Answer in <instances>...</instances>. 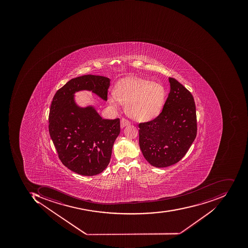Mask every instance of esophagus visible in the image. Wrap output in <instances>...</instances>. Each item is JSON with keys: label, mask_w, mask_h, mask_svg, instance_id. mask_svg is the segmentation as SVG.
<instances>
[{"label": "esophagus", "mask_w": 248, "mask_h": 248, "mask_svg": "<svg viewBox=\"0 0 248 248\" xmlns=\"http://www.w3.org/2000/svg\"><path fill=\"white\" fill-rule=\"evenodd\" d=\"M130 124V121H128L126 118H123L122 120H121V126H122V128L124 127L126 125Z\"/></svg>", "instance_id": "obj_1"}]
</instances>
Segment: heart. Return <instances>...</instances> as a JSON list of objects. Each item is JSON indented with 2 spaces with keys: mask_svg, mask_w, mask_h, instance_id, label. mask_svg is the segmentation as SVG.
<instances>
[{
  "mask_svg": "<svg viewBox=\"0 0 248 248\" xmlns=\"http://www.w3.org/2000/svg\"><path fill=\"white\" fill-rule=\"evenodd\" d=\"M165 97L162 85L141 78H129L118 83L116 93L108 97V102L118 107L126 104L128 115L136 121L146 122L160 112Z\"/></svg>",
  "mask_w": 248,
  "mask_h": 248,
  "instance_id": "b5f03b06",
  "label": "heart"
}]
</instances>
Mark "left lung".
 Listing matches in <instances>:
<instances>
[{
	"mask_svg": "<svg viewBox=\"0 0 248 248\" xmlns=\"http://www.w3.org/2000/svg\"><path fill=\"white\" fill-rule=\"evenodd\" d=\"M169 79L170 93L162 112L152 120L139 124L141 152L156 168L169 167L181 160L198 130L192 94L175 78Z\"/></svg>",
	"mask_w": 248,
	"mask_h": 248,
	"instance_id": "1",
	"label": "left lung"
}]
</instances>
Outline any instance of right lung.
I'll return each instance as SVG.
<instances>
[{
  "label": "right lung",
  "mask_w": 248,
  "mask_h": 248,
  "mask_svg": "<svg viewBox=\"0 0 248 248\" xmlns=\"http://www.w3.org/2000/svg\"><path fill=\"white\" fill-rule=\"evenodd\" d=\"M109 86L108 78L83 75L68 81L52 101L50 138L62 163L78 174L94 176L107 167L120 133V119H104L93 107L79 108L74 102L73 94L87 89L107 101Z\"/></svg>",
  "instance_id": "add662e5"
}]
</instances>
